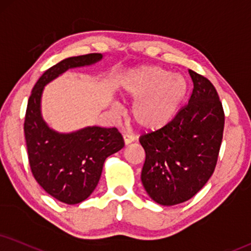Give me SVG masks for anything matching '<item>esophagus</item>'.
Listing matches in <instances>:
<instances>
[{"label":"esophagus","mask_w":251,"mask_h":251,"mask_svg":"<svg viewBox=\"0 0 251 251\" xmlns=\"http://www.w3.org/2000/svg\"><path fill=\"white\" fill-rule=\"evenodd\" d=\"M123 141H125V144L126 145H128V144L132 143V142L135 141V138H134V136L126 134V135H123Z\"/></svg>","instance_id":"1"}]
</instances>
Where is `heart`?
<instances>
[{"instance_id": "obj_1", "label": "heart", "mask_w": 251, "mask_h": 251, "mask_svg": "<svg viewBox=\"0 0 251 251\" xmlns=\"http://www.w3.org/2000/svg\"><path fill=\"white\" fill-rule=\"evenodd\" d=\"M187 91L181 74L159 66H142L126 74L121 82L123 98L135 100L131 119L144 131H157L173 119Z\"/></svg>"}]
</instances>
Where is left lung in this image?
<instances>
[{"mask_svg": "<svg viewBox=\"0 0 251 251\" xmlns=\"http://www.w3.org/2000/svg\"><path fill=\"white\" fill-rule=\"evenodd\" d=\"M193 91L164 128L141 136L145 151L142 184L157 203L190 200L211 178L224 136L225 111L213 83L188 70Z\"/></svg>", "mask_w": 251, "mask_h": 251, "instance_id": "obj_1", "label": "left lung"}]
</instances>
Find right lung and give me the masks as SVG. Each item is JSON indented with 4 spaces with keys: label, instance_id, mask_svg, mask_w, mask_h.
Segmentation results:
<instances>
[{
    "label": "right lung",
    "instance_id": "1",
    "mask_svg": "<svg viewBox=\"0 0 251 251\" xmlns=\"http://www.w3.org/2000/svg\"><path fill=\"white\" fill-rule=\"evenodd\" d=\"M101 59V53H89L61 60L43 73L27 101L24 135L31 172L46 193L67 205L91 196L104 160L122 149L125 141L116 128L87 126L71 134L52 130L40 114V99L44 86L61 73Z\"/></svg>",
    "mask_w": 251,
    "mask_h": 251
}]
</instances>
